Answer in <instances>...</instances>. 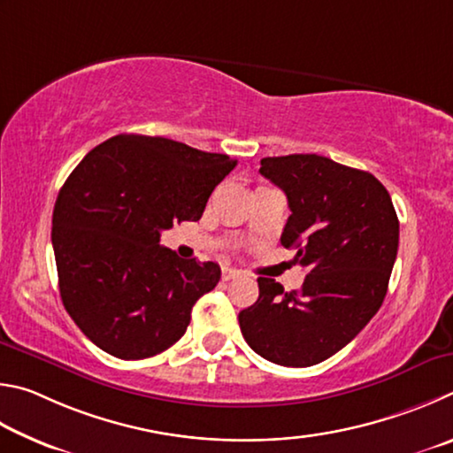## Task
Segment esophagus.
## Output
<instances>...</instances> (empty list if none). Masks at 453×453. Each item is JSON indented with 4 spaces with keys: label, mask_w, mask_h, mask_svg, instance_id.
I'll return each mask as SVG.
<instances>
[{
    "label": "esophagus",
    "mask_w": 453,
    "mask_h": 453,
    "mask_svg": "<svg viewBox=\"0 0 453 453\" xmlns=\"http://www.w3.org/2000/svg\"><path fill=\"white\" fill-rule=\"evenodd\" d=\"M222 280H233V279H239L241 273L234 271V268H222Z\"/></svg>",
    "instance_id": "1"
}]
</instances>
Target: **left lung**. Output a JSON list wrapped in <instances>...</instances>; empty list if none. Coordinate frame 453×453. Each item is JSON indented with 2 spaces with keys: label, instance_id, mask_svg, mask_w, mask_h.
<instances>
[{
  "label": "left lung",
  "instance_id": "obj_1",
  "mask_svg": "<svg viewBox=\"0 0 453 453\" xmlns=\"http://www.w3.org/2000/svg\"><path fill=\"white\" fill-rule=\"evenodd\" d=\"M260 174L284 190L290 217L280 236L306 271L284 292L258 279V300L239 314L247 344L280 366L306 368L350 342L382 306L400 222L374 174L320 155L266 157Z\"/></svg>",
  "mask_w": 453,
  "mask_h": 453
}]
</instances>
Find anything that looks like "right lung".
<instances>
[{
    "instance_id": "right-lung-1",
    "label": "right lung",
    "mask_w": 453,
    "mask_h": 453,
    "mask_svg": "<svg viewBox=\"0 0 453 453\" xmlns=\"http://www.w3.org/2000/svg\"><path fill=\"white\" fill-rule=\"evenodd\" d=\"M234 166L228 155L147 134L111 137L75 166L55 201L51 242L63 306L95 346L141 360L185 334L220 268L179 258L158 244L161 231L201 219Z\"/></svg>"
}]
</instances>
